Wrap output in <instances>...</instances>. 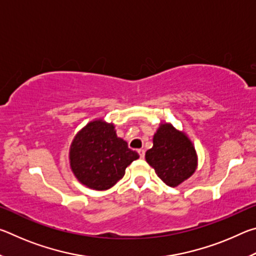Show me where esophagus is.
I'll use <instances>...</instances> for the list:
<instances>
[{"label": "esophagus", "mask_w": 256, "mask_h": 256, "mask_svg": "<svg viewBox=\"0 0 256 256\" xmlns=\"http://www.w3.org/2000/svg\"><path fill=\"white\" fill-rule=\"evenodd\" d=\"M138 154H140V158H142V159L144 158V154H146L144 149H138Z\"/></svg>", "instance_id": "esophagus-1"}]
</instances>
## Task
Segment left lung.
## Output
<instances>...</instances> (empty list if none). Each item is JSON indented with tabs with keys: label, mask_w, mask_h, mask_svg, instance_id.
<instances>
[{
	"label": "left lung",
	"mask_w": 256,
	"mask_h": 256,
	"mask_svg": "<svg viewBox=\"0 0 256 256\" xmlns=\"http://www.w3.org/2000/svg\"><path fill=\"white\" fill-rule=\"evenodd\" d=\"M146 160L154 168L164 184L175 188L196 170V154L192 142L170 124H164L154 136V146L146 152Z\"/></svg>",
	"instance_id": "8db88e82"
}]
</instances>
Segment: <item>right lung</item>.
<instances>
[{"label": "right lung", "instance_id": "obj_1", "mask_svg": "<svg viewBox=\"0 0 256 256\" xmlns=\"http://www.w3.org/2000/svg\"><path fill=\"white\" fill-rule=\"evenodd\" d=\"M138 154L118 138L114 125L100 120L89 123L76 134L70 150L71 168L78 180L88 188L102 190L124 176Z\"/></svg>", "mask_w": 256, "mask_h": 256}]
</instances>
